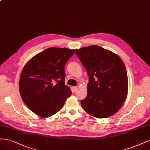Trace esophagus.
<instances>
[{"label": "esophagus", "instance_id": "1", "mask_svg": "<svg viewBox=\"0 0 150 150\" xmlns=\"http://www.w3.org/2000/svg\"><path fill=\"white\" fill-rule=\"evenodd\" d=\"M77 90H78V87H77V86H74V87H73V90H74V92H76V91H77Z\"/></svg>", "mask_w": 150, "mask_h": 150}]
</instances>
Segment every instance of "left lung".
<instances>
[{
	"mask_svg": "<svg viewBox=\"0 0 150 150\" xmlns=\"http://www.w3.org/2000/svg\"><path fill=\"white\" fill-rule=\"evenodd\" d=\"M88 75L87 95L80 103L92 117L105 118L117 113L128 93L126 67L117 54L98 45L75 50Z\"/></svg>",
	"mask_w": 150,
	"mask_h": 150,
	"instance_id": "8db88e82",
	"label": "left lung"
}]
</instances>
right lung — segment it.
I'll return each instance as SVG.
<instances>
[{
    "label": "right lung",
    "instance_id": "right-lung-1",
    "mask_svg": "<svg viewBox=\"0 0 150 150\" xmlns=\"http://www.w3.org/2000/svg\"><path fill=\"white\" fill-rule=\"evenodd\" d=\"M75 50L51 47L37 54L22 71L19 90L23 102L43 118L50 117L64 107L71 91L65 84L64 67Z\"/></svg>",
    "mask_w": 150,
    "mask_h": 150
}]
</instances>
